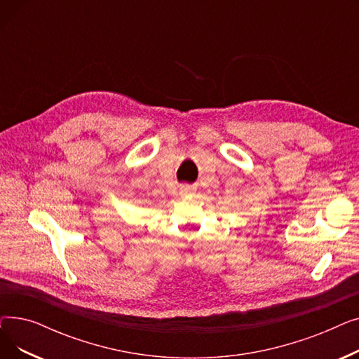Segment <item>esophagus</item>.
<instances>
[{
  "instance_id": "1",
  "label": "esophagus",
  "mask_w": 359,
  "mask_h": 359,
  "mask_svg": "<svg viewBox=\"0 0 359 359\" xmlns=\"http://www.w3.org/2000/svg\"><path fill=\"white\" fill-rule=\"evenodd\" d=\"M192 194V189L189 186H182L180 187V195H191Z\"/></svg>"
}]
</instances>
